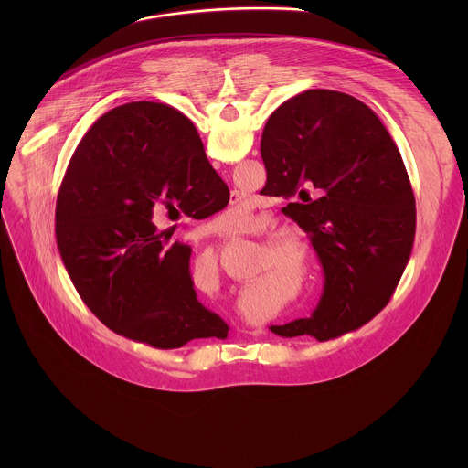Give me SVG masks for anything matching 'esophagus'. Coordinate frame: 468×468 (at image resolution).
Here are the masks:
<instances>
[{
    "label": "esophagus",
    "mask_w": 468,
    "mask_h": 468,
    "mask_svg": "<svg viewBox=\"0 0 468 468\" xmlns=\"http://www.w3.org/2000/svg\"><path fill=\"white\" fill-rule=\"evenodd\" d=\"M235 199H237V202H239V196H235Z\"/></svg>",
    "instance_id": "obj_1"
}]
</instances>
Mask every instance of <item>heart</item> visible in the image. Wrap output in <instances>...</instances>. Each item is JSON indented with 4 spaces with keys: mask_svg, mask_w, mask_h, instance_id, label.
Segmentation results:
<instances>
[{
    "mask_svg": "<svg viewBox=\"0 0 468 468\" xmlns=\"http://www.w3.org/2000/svg\"><path fill=\"white\" fill-rule=\"evenodd\" d=\"M237 226H248L250 224V215L246 211H240L237 217ZM264 228H269V222L264 220ZM264 253L261 257V262L269 261L271 269L280 274V276H289L292 280H305L311 271H313V251L311 246L296 233H278L271 237L269 240H264L262 244ZM215 262L211 257L204 259V262L199 264V271H213Z\"/></svg>",
    "mask_w": 468,
    "mask_h": 468,
    "instance_id": "1",
    "label": "heart"
}]
</instances>
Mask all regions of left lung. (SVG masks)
Masks as SVG:
<instances>
[{
	"label": "left lung",
	"instance_id": "left-lung-1",
	"mask_svg": "<svg viewBox=\"0 0 468 468\" xmlns=\"http://www.w3.org/2000/svg\"><path fill=\"white\" fill-rule=\"evenodd\" d=\"M261 157L264 188L292 199L285 215L307 233L325 278L309 318L271 331L327 341L361 327L388 303L415 240V196L388 131L350 94L305 90L271 114Z\"/></svg>",
	"mask_w": 468,
	"mask_h": 468
}]
</instances>
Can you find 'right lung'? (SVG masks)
Returning <instances> with one entry per match:
<instances>
[{"mask_svg":"<svg viewBox=\"0 0 468 468\" xmlns=\"http://www.w3.org/2000/svg\"><path fill=\"white\" fill-rule=\"evenodd\" d=\"M224 188L179 111L133 101L94 122L60 183L55 231L80 296L109 329L163 350L228 337L196 298L190 246L168 244L157 228L208 213L200 193L224 209Z\"/></svg>","mask_w":468,"mask_h":468,"instance_id":"right-lung-1","label":"right lung"}]
</instances>
